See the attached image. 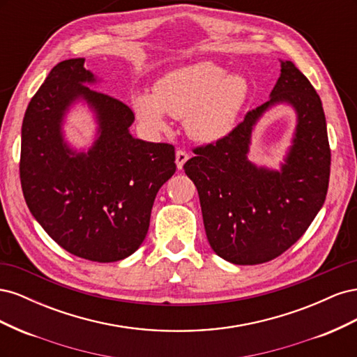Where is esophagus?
<instances>
[{
  "label": "esophagus",
  "instance_id": "esophagus-1",
  "mask_svg": "<svg viewBox=\"0 0 357 357\" xmlns=\"http://www.w3.org/2000/svg\"><path fill=\"white\" fill-rule=\"evenodd\" d=\"M189 159V155L185 152V150H177L176 153V164H177V168L178 169H183V165L186 164Z\"/></svg>",
  "mask_w": 357,
  "mask_h": 357
}]
</instances>
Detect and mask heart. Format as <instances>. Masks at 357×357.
<instances>
[{"mask_svg":"<svg viewBox=\"0 0 357 357\" xmlns=\"http://www.w3.org/2000/svg\"><path fill=\"white\" fill-rule=\"evenodd\" d=\"M248 92L243 75L202 61L169 71L156 83L153 93L137 92L132 104L138 121L150 132H165V114H169L185 119L188 134L197 142L214 143L232 132Z\"/></svg>","mask_w":357,"mask_h":357,"instance_id":"obj_1","label":"heart"}]
</instances>
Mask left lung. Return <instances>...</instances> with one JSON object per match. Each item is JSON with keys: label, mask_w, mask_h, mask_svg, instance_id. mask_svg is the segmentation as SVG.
Listing matches in <instances>:
<instances>
[{"label": "left lung", "mask_w": 357, "mask_h": 357, "mask_svg": "<svg viewBox=\"0 0 357 357\" xmlns=\"http://www.w3.org/2000/svg\"><path fill=\"white\" fill-rule=\"evenodd\" d=\"M269 101L248 112L225 138L197 147L185 164L195 183L204 228L214 253L235 265L271 261L294 245L326 199L331 149L320 96L291 61ZM290 105L297 114L292 144L280 170L248 159L254 126L273 106Z\"/></svg>", "instance_id": "left-lung-1"}]
</instances>
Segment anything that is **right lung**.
<instances>
[{"instance_id": "right-lung-1", "label": "right lung", "mask_w": 357, "mask_h": 357, "mask_svg": "<svg viewBox=\"0 0 357 357\" xmlns=\"http://www.w3.org/2000/svg\"><path fill=\"white\" fill-rule=\"evenodd\" d=\"M84 59L59 62L32 96L22 123L20 183L31 214L74 256L116 262L144 241L158 190L176 172L174 147L132 137V110L89 84ZM84 102L97 134L88 151L63 135L70 107Z\"/></svg>"}]
</instances>
